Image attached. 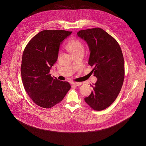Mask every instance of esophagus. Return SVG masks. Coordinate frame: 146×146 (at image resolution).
<instances>
[{"instance_id": "1", "label": "esophagus", "mask_w": 146, "mask_h": 146, "mask_svg": "<svg viewBox=\"0 0 146 146\" xmlns=\"http://www.w3.org/2000/svg\"><path fill=\"white\" fill-rule=\"evenodd\" d=\"M82 83L80 82V83H73L72 85H74V86H80V85H82Z\"/></svg>"}]
</instances>
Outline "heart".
<instances>
[{
  "label": "heart",
  "instance_id": "heart-1",
  "mask_svg": "<svg viewBox=\"0 0 146 146\" xmlns=\"http://www.w3.org/2000/svg\"><path fill=\"white\" fill-rule=\"evenodd\" d=\"M66 47L73 55L83 53L84 51V46L83 42L79 40L75 39L70 40Z\"/></svg>",
  "mask_w": 146,
  "mask_h": 146
}]
</instances>
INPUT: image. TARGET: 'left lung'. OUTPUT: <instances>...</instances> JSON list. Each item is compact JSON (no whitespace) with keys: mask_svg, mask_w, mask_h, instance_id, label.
<instances>
[{"mask_svg":"<svg viewBox=\"0 0 146 146\" xmlns=\"http://www.w3.org/2000/svg\"><path fill=\"white\" fill-rule=\"evenodd\" d=\"M87 42L90 54L89 64L97 82L88 97L86 104L95 111H102L110 106L121 90L124 79V61L117 40L100 28L82 30L77 33Z\"/></svg>","mask_w":146,"mask_h":146,"instance_id":"left-lung-1","label":"left lung"}]
</instances>
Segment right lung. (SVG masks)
Returning a JSON list of instances; mask_svg holds the SVG:
<instances>
[{"instance_id":"add662e5","label":"right lung","mask_w":146,"mask_h":146,"mask_svg":"<svg viewBox=\"0 0 146 146\" xmlns=\"http://www.w3.org/2000/svg\"><path fill=\"white\" fill-rule=\"evenodd\" d=\"M72 32L44 30L35 35L23 51L21 77L28 96L38 106L50 108L60 102L70 89V83L49 74L56 62L60 45Z\"/></svg>"}]
</instances>
